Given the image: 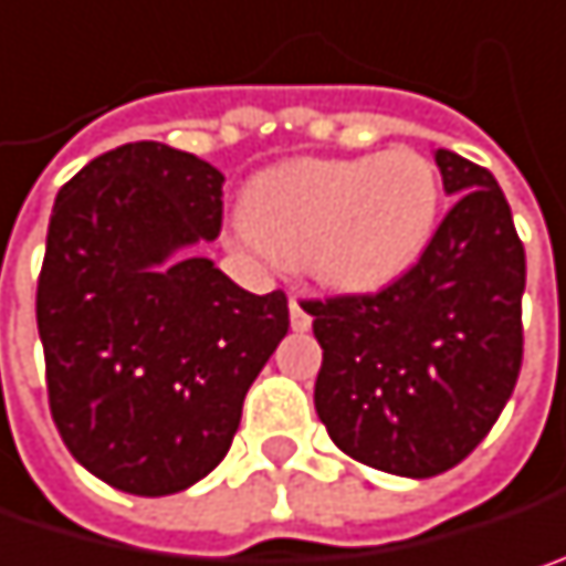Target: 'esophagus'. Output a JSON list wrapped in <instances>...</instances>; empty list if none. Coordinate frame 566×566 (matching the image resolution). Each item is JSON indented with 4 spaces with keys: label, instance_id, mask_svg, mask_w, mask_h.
Listing matches in <instances>:
<instances>
[{
    "label": "esophagus",
    "instance_id": "1",
    "mask_svg": "<svg viewBox=\"0 0 566 566\" xmlns=\"http://www.w3.org/2000/svg\"><path fill=\"white\" fill-rule=\"evenodd\" d=\"M287 311H291V331L304 334L311 331V314H307V297L301 291H291L287 297Z\"/></svg>",
    "mask_w": 566,
    "mask_h": 566
}]
</instances>
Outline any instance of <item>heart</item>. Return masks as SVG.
<instances>
[{"label":"heart","instance_id":"heart-1","mask_svg":"<svg viewBox=\"0 0 566 566\" xmlns=\"http://www.w3.org/2000/svg\"><path fill=\"white\" fill-rule=\"evenodd\" d=\"M440 213V175L415 148L359 158H301L262 171L235 220L259 259L304 265L336 294L398 282L428 249Z\"/></svg>","mask_w":566,"mask_h":566}]
</instances>
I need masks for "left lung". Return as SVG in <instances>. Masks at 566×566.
<instances>
[{
  "mask_svg": "<svg viewBox=\"0 0 566 566\" xmlns=\"http://www.w3.org/2000/svg\"><path fill=\"white\" fill-rule=\"evenodd\" d=\"M457 197L424 255L379 294L307 301L314 408L353 460L428 480L476 450L522 369L525 249L486 168L434 151Z\"/></svg>",
  "mask_w": 566,
  "mask_h": 566,
  "instance_id": "obj_1",
  "label": "left lung"
}]
</instances>
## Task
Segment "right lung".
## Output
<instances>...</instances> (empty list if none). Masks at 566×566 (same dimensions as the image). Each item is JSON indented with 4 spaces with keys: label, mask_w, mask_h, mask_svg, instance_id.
Segmentation results:
<instances>
[{
    "label": "right lung",
    "mask_w": 566,
    "mask_h": 566,
    "mask_svg": "<svg viewBox=\"0 0 566 566\" xmlns=\"http://www.w3.org/2000/svg\"><path fill=\"white\" fill-rule=\"evenodd\" d=\"M223 180L190 151L129 142L51 210L38 279L51 415L80 467L132 495L220 467L287 334L282 291L249 294L193 252L220 235Z\"/></svg>",
    "instance_id": "obj_1"
}]
</instances>
